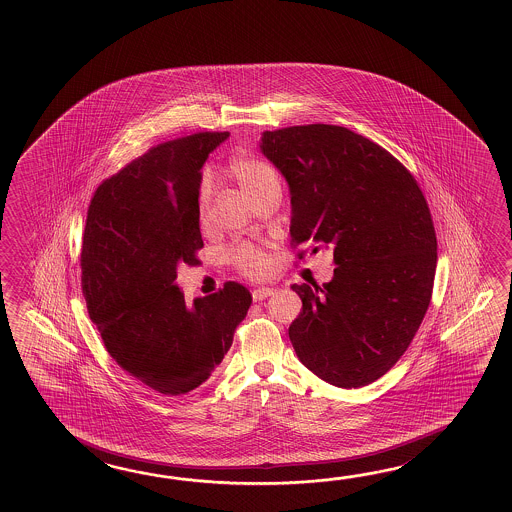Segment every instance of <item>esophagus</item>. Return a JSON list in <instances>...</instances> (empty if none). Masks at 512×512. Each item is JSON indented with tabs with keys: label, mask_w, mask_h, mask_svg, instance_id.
Instances as JSON below:
<instances>
[{
	"label": "esophagus",
	"mask_w": 512,
	"mask_h": 512,
	"mask_svg": "<svg viewBox=\"0 0 512 512\" xmlns=\"http://www.w3.org/2000/svg\"><path fill=\"white\" fill-rule=\"evenodd\" d=\"M272 293H274L272 287H258V289L252 291V300H254V302H261V300H265L267 296H271Z\"/></svg>",
	"instance_id": "esophagus-1"
}]
</instances>
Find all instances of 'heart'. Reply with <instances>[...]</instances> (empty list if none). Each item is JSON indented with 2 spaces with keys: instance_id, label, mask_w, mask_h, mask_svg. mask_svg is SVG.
Returning <instances> with one entry per match:
<instances>
[{
  "instance_id": "b5f03b06",
  "label": "heart",
  "mask_w": 512,
  "mask_h": 512,
  "mask_svg": "<svg viewBox=\"0 0 512 512\" xmlns=\"http://www.w3.org/2000/svg\"><path fill=\"white\" fill-rule=\"evenodd\" d=\"M227 170H229L230 177L251 199H256L261 192H265L272 185H278V177L271 166L252 155H234L230 159ZM208 201H210V185L207 181H203V185L199 188L201 216H205V212H207ZM227 256L234 263V267L247 276L258 278L269 271L267 252L254 243H236L230 247Z\"/></svg>"
}]
</instances>
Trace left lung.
Returning <instances> with one entry per match:
<instances>
[{"instance_id": "8db88e82", "label": "left lung", "mask_w": 512, "mask_h": 512, "mask_svg": "<svg viewBox=\"0 0 512 512\" xmlns=\"http://www.w3.org/2000/svg\"><path fill=\"white\" fill-rule=\"evenodd\" d=\"M260 148L291 188V245L331 249L337 265L322 287L294 283V351L333 386L371 384L403 357L430 305L437 240L425 196L392 153L342 126L263 131Z\"/></svg>"}]
</instances>
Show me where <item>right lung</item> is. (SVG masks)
<instances>
[{"label": "right lung", "instance_id": "add662e5", "mask_svg": "<svg viewBox=\"0 0 512 512\" xmlns=\"http://www.w3.org/2000/svg\"><path fill=\"white\" fill-rule=\"evenodd\" d=\"M229 131L161 142L91 197L82 234V293L106 351L163 395L192 392L227 355L247 316V287L185 302L179 265H197L201 168Z\"/></svg>", "mask_w": 512, "mask_h": 512}]
</instances>
